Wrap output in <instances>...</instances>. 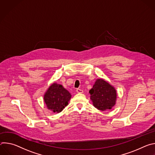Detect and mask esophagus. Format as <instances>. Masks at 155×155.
<instances>
[{"instance_id":"esophagus-1","label":"esophagus","mask_w":155,"mask_h":155,"mask_svg":"<svg viewBox=\"0 0 155 155\" xmlns=\"http://www.w3.org/2000/svg\"><path fill=\"white\" fill-rule=\"evenodd\" d=\"M76 91H77V93H82L83 92V91L81 89H79V88L77 89Z\"/></svg>"}]
</instances>
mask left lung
<instances>
[{"label":"left lung","instance_id":"obj_1","mask_svg":"<svg viewBox=\"0 0 155 155\" xmlns=\"http://www.w3.org/2000/svg\"><path fill=\"white\" fill-rule=\"evenodd\" d=\"M89 93L94 106L101 111L111 109L115 104L116 90L112 86L102 79L96 81Z\"/></svg>","mask_w":155,"mask_h":155}]
</instances>
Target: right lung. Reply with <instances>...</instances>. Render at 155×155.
Listing matches in <instances>:
<instances>
[{"mask_svg":"<svg viewBox=\"0 0 155 155\" xmlns=\"http://www.w3.org/2000/svg\"><path fill=\"white\" fill-rule=\"evenodd\" d=\"M71 97L70 93L62 85L53 83L44 96V101L48 109L59 113L68 104Z\"/></svg>","mask_w":155,"mask_h":155,"instance_id":"1","label":"right lung"}]
</instances>
